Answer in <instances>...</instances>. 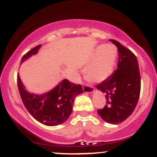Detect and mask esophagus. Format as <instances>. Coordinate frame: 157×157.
<instances>
[{"label": "esophagus", "instance_id": "1", "mask_svg": "<svg viewBox=\"0 0 157 157\" xmlns=\"http://www.w3.org/2000/svg\"><path fill=\"white\" fill-rule=\"evenodd\" d=\"M82 88H83V91L85 93H89V94H91V93L94 92V91L92 86L88 85V84H84Z\"/></svg>", "mask_w": 157, "mask_h": 157}]
</instances>
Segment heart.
I'll list each match as a JSON object with an SVG mask.
<instances>
[{
  "label": "heart",
  "mask_w": 157,
  "mask_h": 157,
  "mask_svg": "<svg viewBox=\"0 0 157 157\" xmlns=\"http://www.w3.org/2000/svg\"><path fill=\"white\" fill-rule=\"evenodd\" d=\"M118 55V50L112 44L99 45L96 48L92 59L94 61L88 67L86 73L90 80L94 82H103L113 73Z\"/></svg>",
  "instance_id": "obj_1"
}]
</instances>
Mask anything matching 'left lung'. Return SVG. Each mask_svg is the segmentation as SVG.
I'll return each mask as SVG.
<instances>
[{
    "instance_id": "8db88e82",
    "label": "left lung",
    "mask_w": 157,
    "mask_h": 157,
    "mask_svg": "<svg viewBox=\"0 0 157 157\" xmlns=\"http://www.w3.org/2000/svg\"><path fill=\"white\" fill-rule=\"evenodd\" d=\"M109 41L118 48V63L117 69L96 86L104 93L106 100V105L98 113L107 123L118 124L126 120L136 106L141 78L135 54L114 39Z\"/></svg>"
}]
</instances>
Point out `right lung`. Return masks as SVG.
Instances as JSON below:
<instances>
[{
  "label": "right lung",
  "instance_id": "right-lung-1",
  "mask_svg": "<svg viewBox=\"0 0 157 157\" xmlns=\"http://www.w3.org/2000/svg\"><path fill=\"white\" fill-rule=\"evenodd\" d=\"M41 44L29 51L22 57L21 64L33 55L36 54ZM18 87L22 102L30 114L47 126L61 124L72 113L75 98L83 92L81 85L72 83L65 79L48 92L36 94L28 92L18 75Z\"/></svg>",
  "mask_w": 157,
  "mask_h": 157
}]
</instances>
